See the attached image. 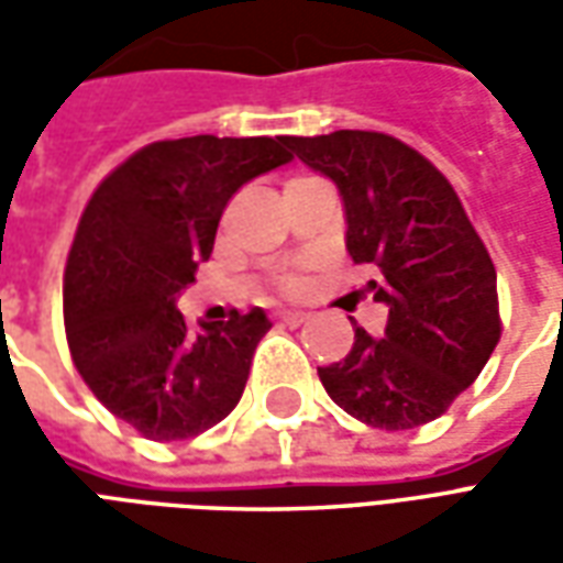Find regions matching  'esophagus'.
<instances>
[{
	"instance_id": "1",
	"label": "esophagus",
	"mask_w": 563,
	"mask_h": 563,
	"mask_svg": "<svg viewBox=\"0 0 563 563\" xmlns=\"http://www.w3.org/2000/svg\"><path fill=\"white\" fill-rule=\"evenodd\" d=\"M277 319H280L283 325H301L307 319V313H301V310H283V313H277Z\"/></svg>"
}]
</instances>
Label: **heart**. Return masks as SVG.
I'll return each instance as SVG.
<instances>
[{
  "label": "heart",
  "mask_w": 563,
  "mask_h": 563,
  "mask_svg": "<svg viewBox=\"0 0 563 563\" xmlns=\"http://www.w3.org/2000/svg\"><path fill=\"white\" fill-rule=\"evenodd\" d=\"M277 289H280L283 295H298L305 289V277H301L298 271H280V274H277Z\"/></svg>",
  "instance_id": "1"
}]
</instances>
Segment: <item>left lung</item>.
Wrapping results in <instances>:
<instances>
[{
  "instance_id": "obj_1",
  "label": "left lung",
  "mask_w": 563,
  "mask_h": 563,
  "mask_svg": "<svg viewBox=\"0 0 563 563\" xmlns=\"http://www.w3.org/2000/svg\"><path fill=\"white\" fill-rule=\"evenodd\" d=\"M295 156L331 177L346 210V250L374 265L383 338L355 325L346 358L319 367L331 401L358 422L407 431L443 416L500 341L495 262L443 172L404 141L341 129L289 139Z\"/></svg>"
}]
</instances>
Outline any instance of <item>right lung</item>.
Masks as SVG:
<instances>
[{
  "label": "right lung",
  "instance_id": "1",
  "mask_svg": "<svg viewBox=\"0 0 563 563\" xmlns=\"http://www.w3.org/2000/svg\"><path fill=\"white\" fill-rule=\"evenodd\" d=\"M289 139L153 141L96 186L63 277L71 362L99 401L147 440L208 431L241 401L262 307L189 331L174 298L208 262L229 198L292 159Z\"/></svg>",
  "mask_w": 563,
  "mask_h": 563
}]
</instances>
